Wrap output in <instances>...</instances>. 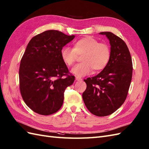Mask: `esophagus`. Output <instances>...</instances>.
I'll return each mask as SVG.
<instances>
[{
    "label": "esophagus",
    "mask_w": 149,
    "mask_h": 149,
    "mask_svg": "<svg viewBox=\"0 0 149 149\" xmlns=\"http://www.w3.org/2000/svg\"><path fill=\"white\" fill-rule=\"evenodd\" d=\"M75 80H76V81H82V79L81 78L78 77H75Z\"/></svg>",
    "instance_id": "obj_1"
}]
</instances>
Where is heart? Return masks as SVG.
<instances>
[{"mask_svg": "<svg viewBox=\"0 0 149 149\" xmlns=\"http://www.w3.org/2000/svg\"><path fill=\"white\" fill-rule=\"evenodd\" d=\"M82 55V62L75 65L71 69V73L78 77L89 75L93 69L95 72L104 69L111 59V52L108 45L100 43L92 36L77 40L74 45V48L65 47L60 51L61 58L68 67L74 64L78 55Z\"/></svg>", "mask_w": 149, "mask_h": 149, "instance_id": "obj_1", "label": "heart"}]
</instances>
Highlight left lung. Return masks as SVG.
Returning a JSON list of instances; mask_svg holds the SVG:
<instances>
[{"instance_id": "8db88e82", "label": "left lung", "mask_w": 149, "mask_h": 149, "mask_svg": "<svg viewBox=\"0 0 149 149\" xmlns=\"http://www.w3.org/2000/svg\"><path fill=\"white\" fill-rule=\"evenodd\" d=\"M111 45L108 65L100 74L84 80L86 89L82 94L89 111L97 116L109 115L123 104L132 77V61L127 45L111 32H101Z\"/></svg>"}]
</instances>
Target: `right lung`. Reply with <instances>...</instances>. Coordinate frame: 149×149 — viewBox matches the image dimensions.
Returning <instances> with one entry per match:
<instances>
[{
    "instance_id": "1",
    "label": "right lung",
    "mask_w": 149,
    "mask_h": 149,
    "mask_svg": "<svg viewBox=\"0 0 149 149\" xmlns=\"http://www.w3.org/2000/svg\"><path fill=\"white\" fill-rule=\"evenodd\" d=\"M74 38L48 30L34 36L28 44L21 60L19 87L24 101L34 112L49 115L62 107L64 91L74 83L75 77L68 74L60 51Z\"/></svg>"
}]
</instances>
